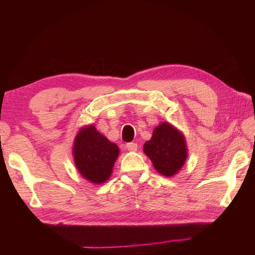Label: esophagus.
Here are the masks:
<instances>
[{
    "label": "esophagus",
    "instance_id": "obj_1",
    "mask_svg": "<svg viewBox=\"0 0 255 255\" xmlns=\"http://www.w3.org/2000/svg\"><path fill=\"white\" fill-rule=\"evenodd\" d=\"M126 148L128 149V151H130V152H136L137 149H138V144L134 143V142L127 143L126 144Z\"/></svg>",
    "mask_w": 255,
    "mask_h": 255
}]
</instances>
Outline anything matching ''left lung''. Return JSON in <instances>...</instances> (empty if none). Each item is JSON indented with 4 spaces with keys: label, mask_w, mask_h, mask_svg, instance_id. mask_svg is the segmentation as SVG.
Instances as JSON below:
<instances>
[{
    "label": "left lung",
    "mask_w": 255,
    "mask_h": 255,
    "mask_svg": "<svg viewBox=\"0 0 255 255\" xmlns=\"http://www.w3.org/2000/svg\"><path fill=\"white\" fill-rule=\"evenodd\" d=\"M143 152L149 156L156 172L171 177L185 164L188 149L183 132L172 124L163 122L153 129L149 141L144 142Z\"/></svg>",
    "instance_id": "left-lung-1"
}]
</instances>
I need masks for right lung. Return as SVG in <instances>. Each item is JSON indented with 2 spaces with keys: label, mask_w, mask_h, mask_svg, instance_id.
Segmentation results:
<instances>
[{
  "label": "right lung",
  "mask_w": 255,
  "mask_h": 255,
  "mask_svg": "<svg viewBox=\"0 0 255 255\" xmlns=\"http://www.w3.org/2000/svg\"><path fill=\"white\" fill-rule=\"evenodd\" d=\"M72 155L81 176L93 184H103L112 175L119 148L91 124L80 128L74 138Z\"/></svg>",
  "instance_id": "1"
}]
</instances>
